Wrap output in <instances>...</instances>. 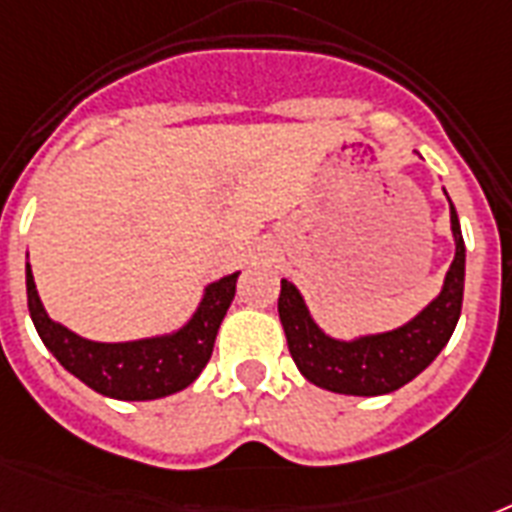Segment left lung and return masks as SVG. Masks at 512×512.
Returning <instances> with one entry per match:
<instances>
[{"label": "left lung", "instance_id": "8db88e82", "mask_svg": "<svg viewBox=\"0 0 512 512\" xmlns=\"http://www.w3.org/2000/svg\"><path fill=\"white\" fill-rule=\"evenodd\" d=\"M449 220L454 260L446 271L441 292L417 316L396 329L356 337L329 335L313 319L303 292L292 281L281 279L279 319L289 353L305 380L342 396H385L404 388L406 382H412L436 361L460 321L465 292V241L452 199Z\"/></svg>", "mask_w": 512, "mask_h": 512}]
</instances>
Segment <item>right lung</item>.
<instances>
[{
  "label": "right lung",
  "instance_id": "1",
  "mask_svg": "<svg viewBox=\"0 0 512 512\" xmlns=\"http://www.w3.org/2000/svg\"><path fill=\"white\" fill-rule=\"evenodd\" d=\"M233 271L223 279L209 281L193 313L172 332L124 342H98L76 335L47 313L36 292L34 273L26 252V295L28 313L44 348L58 358V364L82 380L100 396L119 401H156L185 390L207 366L215 348L217 329L236 295Z\"/></svg>",
  "mask_w": 512,
  "mask_h": 512
}]
</instances>
